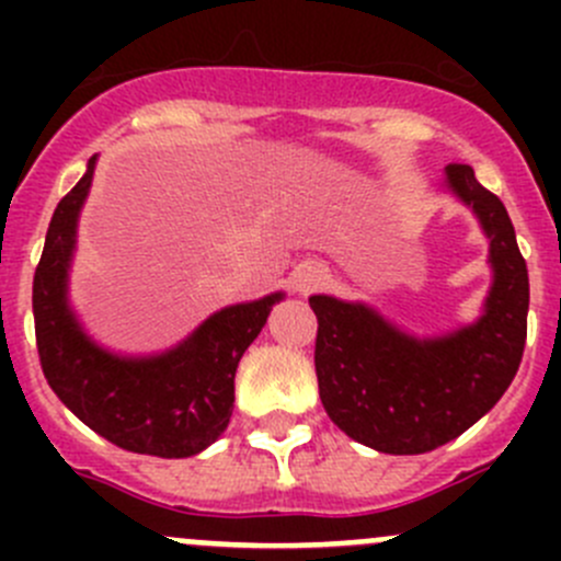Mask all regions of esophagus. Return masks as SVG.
I'll list each match as a JSON object with an SVG mask.
<instances>
[{
    "mask_svg": "<svg viewBox=\"0 0 561 561\" xmlns=\"http://www.w3.org/2000/svg\"><path fill=\"white\" fill-rule=\"evenodd\" d=\"M328 285V271L322 268L320 263H304L301 268L296 271V290L301 296H309V293L320 290V287Z\"/></svg>",
    "mask_w": 561,
    "mask_h": 561,
    "instance_id": "1",
    "label": "esophagus"
}]
</instances>
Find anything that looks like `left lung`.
Returning <instances> with one entry per match:
<instances>
[{
	"instance_id": "left-lung-1",
	"label": "left lung",
	"mask_w": 561,
	"mask_h": 561,
	"mask_svg": "<svg viewBox=\"0 0 561 561\" xmlns=\"http://www.w3.org/2000/svg\"><path fill=\"white\" fill-rule=\"evenodd\" d=\"M445 173L491 241L494 287L474 325L417 342L364 304L309 298L322 407L347 437L380 454H428L456 439L502 399L524 355L529 274L507 208L469 165Z\"/></svg>"
}]
</instances>
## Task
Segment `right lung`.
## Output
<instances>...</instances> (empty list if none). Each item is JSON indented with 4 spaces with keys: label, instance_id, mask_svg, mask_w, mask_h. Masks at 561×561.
<instances>
[{
    "label": "right lung",
    "instance_id": "right-lung-1",
    "mask_svg": "<svg viewBox=\"0 0 561 561\" xmlns=\"http://www.w3.org/2000/svg\"><path fill=\"white\" fill-rule=\"evenodd\" d=\"M94 160L61 197L45 233L32 285L39 366L67 410L107 443L160 458L195 456L228 428L239 360L282 293L222 309L157 358H116L89 342L67 307V268Z\"/></svg>",
    "mask_w": 561,
    "mask_h": 561
}]
</instances>
